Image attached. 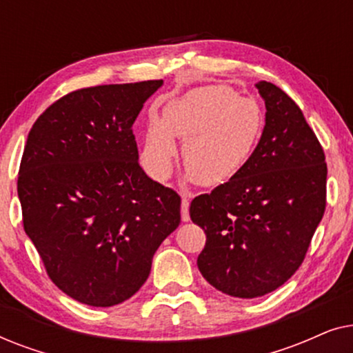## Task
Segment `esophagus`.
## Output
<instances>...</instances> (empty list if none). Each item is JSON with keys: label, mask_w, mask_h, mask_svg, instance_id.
<instances>
[{"label": "esophagus", "mask_w": 353, "mask_h": 353, "mask_svg": "<svg viewBox=\"0 0 353 353\" xmlns=\"http://www.w3.org/2000/svg\"><path fill=\"white\" fill-rule=\"evenodd\" d=\"M181 220L188 221L190 220V197L183 196L181 199Z\"/></svg>", "instance_id": "1"}]
</instances>
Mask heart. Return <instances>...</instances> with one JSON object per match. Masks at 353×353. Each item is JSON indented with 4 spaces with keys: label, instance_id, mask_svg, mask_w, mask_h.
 Wrapping results in <instances>:
<instances>
[{
    "label": "heart",
    "instance_id": "heart-1",
    "mask_svg": "<svg viewBox=\"0 0 353 353\" xmlns=\"http://www.w3.org/2000/svg\"><path fill=\"white\" fill-rule=\"evenodd\" d=\"M267 127L265 110L252 98H241L226 85L194 88L172 101L162 122L151 120L143 161L157 180L172 175L176 146L192 180L202 186H219L239 175L262 143Z\"/></svg>",
    "mask_w": 353,
    "mask_h": 353
}]
</instances>
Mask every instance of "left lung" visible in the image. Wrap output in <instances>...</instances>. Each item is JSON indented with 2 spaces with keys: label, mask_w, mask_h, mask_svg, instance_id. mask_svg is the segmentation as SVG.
<instances>
[{
  "label": "left lung",
  "mask_w": 353,
  "mask_h": 353,
  "mask_svg": "<svg viewBox=\"0 0 353 353\" xmlns=\"http://www.w3.org/2000/svg\"><path fill=\"white\" fill-rule=\"evenodd\" d=\"M267 127L239 175L192 199V223L205 231L197 267L233 297L283 286L301 267L326 209L327 167L302 110L270 81L257 83Z\"/></svg>",
  "instance_id": "obj_1"
}]
</instances>
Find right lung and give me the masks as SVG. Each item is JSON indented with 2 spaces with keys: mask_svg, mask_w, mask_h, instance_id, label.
<instances>
[{
  "mask_svg": "<svg viewBox=\"0 0 353 353\" xmlns=\"http://www.w3.org/2000/svg\"><path fill=\"white\" fill-rule=\"evenodd\" d=\"M162 83L75 90L28 133L17 178L23 230L51 281L86 305L112 307L138 292L181 221V197L144 173L133 134Z\"/></svg>",
  "mask_w": 353,
  "mask_h": 353,
  "instance_id": "add662e5",
  "label": "right lung"
}]
</instances>
